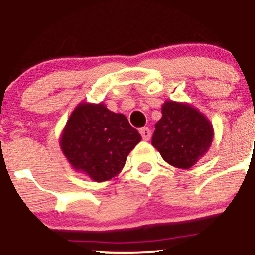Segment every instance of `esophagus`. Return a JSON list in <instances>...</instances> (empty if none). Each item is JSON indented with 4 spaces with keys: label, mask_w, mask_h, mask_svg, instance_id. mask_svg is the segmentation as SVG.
Wrapping results in <instances>:
<instances>
[{
    "label": "esophagus",
    "mask_w": 255,
    "mask_h": 255,
    "mask_svg": "<svg viewBox=\"0 0 255 255\" xmlns=\"http://www.w3.org/2000/svg\"><path fill=\"white\" fill-rule=\"evenodd\" d=\"M139 133H140V135H142V138H143L144 140H149V139H150L151 132H150V129H149L148 127L140 128Z\"/></svg>",
    "instance_id": "34e87169"
}]
</instances>
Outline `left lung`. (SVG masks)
I'll return each instance as SVG.
<instances>
[{"label":"left lung","instance_id":"left-lung-1","mask_svg":"<svg viewBox=\"0 0 255 255\" xmlns=\"http://www.w3.org/2000/svg\"><path fill=\"white\" fill-rule=\"evenodd\" d=\"M151 144L161 158L179 169H190L210 149L213 127L208 118L186 102L166 100Z\"/></svg>","mask_w":255,"mask_h":255}]
</instances>
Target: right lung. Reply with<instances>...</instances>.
Returning a JSON list of instances; mask_svg holds the SVG:
<instances>
[{"label": "right lung", "mask_w": 255, "mask_h": 255, "mask_svg": "<svg viewBox=\"0 0 255 255\" xmlns=\"http://www.w3.org/2000/svg\"><path fill=\"white\" fill-rule=\"evenodd\" d=\"M142 140L122 113L104 102H80L60 135V149L75 171L94 181L111 180L122 171L128 154Z\"/></svg>", "instance_id": "add662e5"}]
</instances>
